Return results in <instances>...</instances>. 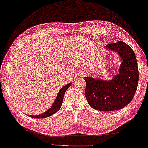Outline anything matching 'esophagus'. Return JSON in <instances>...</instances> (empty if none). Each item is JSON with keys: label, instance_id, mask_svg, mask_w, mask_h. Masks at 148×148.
<instances>
[{"label": "esophagus", "instance_id": "34e87169", "mask_svg": "<svg viewBox=\"0 0 148 148\" xmlns=\"http://www.w3.org/2000/svg\"><path fill=\"white\" fill-rule=\"evenodd\" d=\"M85 74H86V73H85L84 72V71H82V72H80V75L81 76V77H84V76L85 75Z\"/></svg>", "mask_w": 148, "mask_h": 148}]
</instances>
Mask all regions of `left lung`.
Returning <instances> with one entry per match:
<instances>
[{"instance_id": "8db88e82", "label": "left lung", "mask_w": 148, "mask_h": 148, "mask_svg": "<svg viewBox=\"0 0 148 148\" xmlns=\"http://www.w3.org/2000/svg\"><path fill=\"white\" fill-rule=\"evenodd\" d=\"M106 48L117 52L122 60L119 74L109 81L85 77V95L92 108L112 112L123 109L133 99L138 87L139 73L136 54L128 44L121 41L108 44Z\"/></svg>"}]
</instances>
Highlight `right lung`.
Masks as SVG:
<instances>
[{
    "label": "right lung",
    "mask_w": 148,
    "mask_h": 148,
    "mask_svg": "<svg viewBox=\"0 0 148 148\" xmlns=\"http://www.w3.org/2000/svg\"><path fill=\"white\" fill-rule=\"evenodd\" d=\"M71 85H72V84H71V83L68 84V85H65L64 87H62L61 90H60L58 95H57L56 99L55 101L53 102V105H52L51 107L49 110H47V112L43 113L42 114H40V115H37V116L30 115L29 116L34 119H44V118H47V117L53 115V114H54L55 113H56L60 109H61L62 103H63V97H64L65 92H66V90L71 87Z\"/></svg>",
    "instance_id": "1"
}]
</instances>
